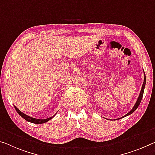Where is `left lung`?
<instances>
[{"instance_id":"1","label":"left lung","mask_w":155,"mask_h":155,"mask_svg":"<svg viewBox=\"0 0 155 155\" xmlns=\"http://www.w3.org/2000/svg\"><path fill=\"white\" fill-rule=\"evenodd\" d=\"M144 75H145V73H144ZM145 86H146V76H144V80H143V85H142V87H141V92H140V94H139V97H138V99H137V102H136V104H134V107H132V109L130 110V111L128 113H127V114H126V115H125V116L122 117H121V118H119V119H122V118H124V117H126V116H128V115L131 114L132 113H133V112L135 111V110H137V107H139V104H140V103H141V101L142 97H143V92H144V88H145Z\"/></svg>"}]
</instances>
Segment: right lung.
Segmentation results:
<instances>
[{"instance_id": "obj_1", "label": "right lung", "mask_w": 155, "mask_h": 155, "mask_svg": "<svg viewBox=\"0 0 155 155\" xmlns=\"http://www.w3.org/2000/svg\"><path fill=\"white\" fill-rule=\"evenodd\" d=\"M14 107H15V109L16 110V112L18 113L19 115H21V116L24 119H25L26 121H28L29 122H31V123H33V124H44V123H45L47 121H50V119H52V118L55 116L56 114L54 115L53 117H51L50 118H48V119H35V118H33V117H31L28 116V115H27L25 114H24L23 112H21L20 110H19L17 107L15 106V105H14Z\"/></svg>"}]
</instances>
